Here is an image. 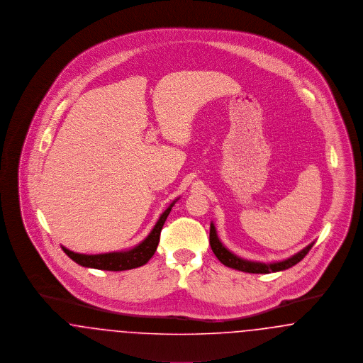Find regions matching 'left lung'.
Returning a JSON list of instances; mask_svg holds the SVG:
<instances>
[{
	"mask_svg": "<svg viewBox=\"0 0 363 363\" xmlns=\"http://www.w3.org/2000/svg\"><path fill=\"white\" fill-rule=\"evenodd\" d=\"M209 245H211V249H212V252L215 253L218 259L228 268H234L237 271L249 272V274H271V272H279V271L289 269V268L294 267L295 264H298L301 259L309 253L314 242L309 243L305 249H302L301 252H298L290 259H283V261H277V262H271V264L259 262V261H249V259H241V257L235 256L234 253H231L219 240L213 223H211Z\"/></svg>",
	"mask_w": 363,
	"mask_h": 363,
	"instance_id": "obj_1",
	"label": "left lung"
}]
</instances>
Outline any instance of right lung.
I'll return each mask as SVG.
<instances>
[{
    "label": "right lung",
    "mask_w": 363,
    "mask_h": 363,
    "mask_svg": "<svg viewBox=\"0 0 363 363\" xmlns=\"http://www.w3.org/2000/svg\"><path fill=\"white\" fill-rule=\"evenodd\" d=\"M169 206V208L160 215L157 219L154 228L148 234V237L144 241L140 242L138 246L123 250V252H111V253H102V255H82V253H74L69 249L62 246V250L67 253L69 259H73L82 267L86 268H95V269H104V271H126V269H133L147 264L150 259L154 256L160 238V231L163 228V225L173 208L174 203Z\"/></svg>",
    "instance_id": "add662e5"
}]
</instances>
